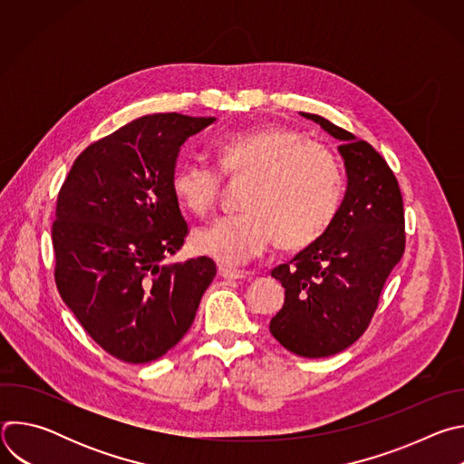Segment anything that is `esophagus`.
<instances>
[{
	"instance_id": "34e87169",
	"label": "esophagus",
	"mask_w": 464,
	"mask_h": 464,
	"mask_svg": "<svg viewBox=\"0 0 464 464\" xmlns=\"http://www.w3.org/2000/svg\"><path fill=\"white\" fill-rule=\"evenodd\" d=\"M218 276L226 281H238V279H246L249 274L247 272H240V270H231V268H218Z\"/></svg>"
}]
</instances>
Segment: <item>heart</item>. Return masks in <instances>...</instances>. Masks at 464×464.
<instances>
[{
    "label": "heart",
    "instance_id": "1",
    "mask_svg": "<svg viewBox=\"0 0 464 464\" xmlns=\"http://www.w3.org/2000/svg\"><path fill=\"white\" fill-rule=\"evenodd\" d=\"M217 167L231 179H247L242 213L220 217L190 237L196 253L224 266L260 255L276 235L283 249H301L317 240L334 220L343 198L336 158L286 126H264L224 136L215 145ZM222 178L198 158L176 165L170 188L178 204L194 215L213 209Z\"/></svg>",
    "mask_w": 464,
    "mask_h": 464
}]
</instances>
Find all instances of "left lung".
Segmentation results:
<instances>
[{"label": "left lung", "mask_w": 464, "mask_h": 464, "mask_svg": "<svg viewBox=\"0 0 464 464\" xmlns=\"http://www.w3.org/2000/svg\"><path fill=\"white\" fill-rule=\"evenodd\" d=\"M299 115L342 143L347 188L324 233L272 270L285 288V304L270 333L297 356L324 358L365 333L385 279L404 255V206L399 181L367 141L324 117Z\"/></svg>", "instance_id": "1"}]
</instances>
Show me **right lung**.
I'll return each instance as SVG.
<instances>
[{"label": "right lung", "mask_w": 464, "mask_h": 464, "mask_svg": "<svg viewBox=\"0 0 464 464\" xmlns=\"http://www.w3.org/2000/svg\"><path fill=\"white\" fill-rule=\"evenodd\" d=\"M213 122L181 113L134 119L90 145L58 192L56 288L86 333L126 363L170 351L217 276L209 256L167 262L187 235L170 188L179 149Z\"/></svg>", "instance_id": "right-lung-1"}]
</instances>
